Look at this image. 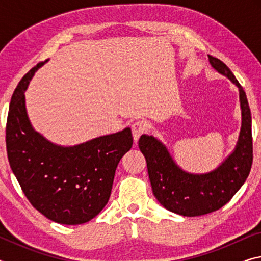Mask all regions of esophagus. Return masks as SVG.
<instances>
[{"label": "esophagus", "mask_w": 261, "mask_h": 261, "mask_svg": "<svg viewBox=\"0 0 261 261\" xmlns=\"http://www.w3.org/2000/svg\"><path fill=\"white\" fill-rule=\"evenodd\" d=\"M131 130H132V136H134L135 143H137L139 139V137L144 134L145 130H146V125H145L144 121H137L132 124Z\"/></svg>", "instance_id": "obj_1"}]
</instances>
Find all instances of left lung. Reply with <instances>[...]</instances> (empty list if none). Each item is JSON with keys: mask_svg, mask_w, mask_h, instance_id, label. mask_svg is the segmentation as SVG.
I'll use <instances>...</instances> for the list:
<instances>
[{"mask_svg": "<svg viewBox=\"0 0 261 261\" xmlns=\"http://www.w3.org/2000/svg\"><path fill=\"white\" fill-rule=\"evenodd\" d=\"M211 67L227 77L238 88L242 112L240 136L232 152L204 174L184 170L174 160L169 149L154 136L143 135L138 146L147 163L154 197L166 210L189 216H200L220 210L245 183L252 166L251 112L245 92L226 64L208 55Z\"/></svg>", "mask_w": 261, "mask_h": 261, "instance_id": "8db88e82", "label": "left lung"}]
</instances>
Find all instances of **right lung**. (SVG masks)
Masks as SVG:
<instances>
[{
	"instance_id": "right-lung-1",
	"label": "right lung",
	"mask_w": 261,
	"mask_h": 261,
	"mask_svg": "<svg viewBox=\"0 0 261 261\" xmlns=\"http://www.w3.org/2000/svg\"><path fill=\"white\" fill-rule=\"evenodd\" d=\"M46 62L30 70L12 94L6 136L8 159L35 210L56 223L76 226L95 218L107 205L115 170L134 139L130 127H125L63 146L35 130L26 109L25 91Z\"/></svg>"
}]
</instances>
